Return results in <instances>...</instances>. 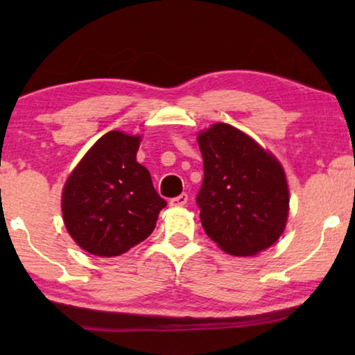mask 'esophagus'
I'll return each mask as SVG.
<instances>
[{
  "instance_id": "obj_1",
  "label": "esophagus",
  "mask_w": 355,
  "mask_h": 355,
  "mask_svg": "<svg viewBox=\"0 0 355 355\" xmlns=\"http://www.w3.org/2000/svg\"><path fill=\"white\" fill-rule=\"evenodd\" d=\"M187 200H189L187 193H181V196L171 198V200H169V205H171V207H184L187 203Z\"/></svg>"
}]
</instances>
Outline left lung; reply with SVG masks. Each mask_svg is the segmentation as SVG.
Wrapping results in <instances>:
<instances>
[{
  "instance_id": "obj_1",
  "label": "left lung",
  "mask_w": 355,
  "mask_h": 355,
  "mask_svg": "<svg viewBox=\"0 0 355 355\" xmlns=\"http://www.w3.org/2000/svg\"><path fill=\"white\" fill-rule=\"evenodd\" d=\"M203 182L197 196L207 236L237 257L257 255L283 234L289 213L284 169L254 139L216 123L198 134Z\"/></svg>"
}]
</instances>
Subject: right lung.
Instances as JSON below:
<instances>
[{
    "instance_id": "add662e5",
    "label": "right lung",
    "mask_w": 355,
    "mask_h": 355,
    "mask_svg": "<svg viewBox=\"0 0 355 355\" xmlns=\"http://www.w3.org/2000/svg\"><path fill=\"white\" fill-rule=\"evenodd\" d=\"M139 135L110 130L92 145L62 189L61 210L77 245L118 257L147 239L166 207L148 169L137 163Z\"/></svg>"
}]
</instances>
